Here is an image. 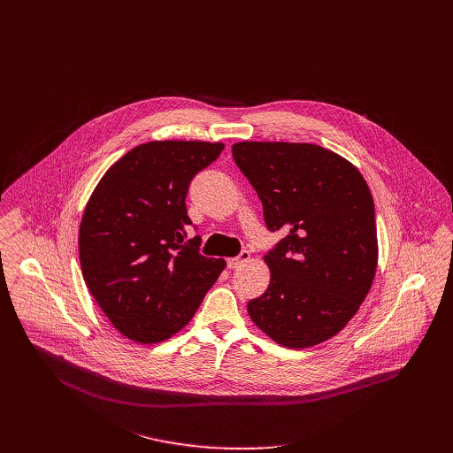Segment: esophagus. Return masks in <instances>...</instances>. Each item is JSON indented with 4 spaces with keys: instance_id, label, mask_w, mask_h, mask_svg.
Masks as SVG:
<instances>
[{
    "instance_id": "1",
    "label": "esophagus",
    "mask_w": 453,
    "mask_h": 453,
    "mask_svg": "<svg viewBox=\"0 0 453 453\" xmlns=\"http://www.w3.org/2000/svg\"><path fill=\"white\" fill-rule=\"evenodd\" d=\"M250 258H251V253H250V251H242L239 257L230 258L226 263H228V268H239V266H242L246 261H250Z\"/></svg>"
}]
</instances>
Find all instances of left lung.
<instances>
[{
	"label": "left lung",
	"instance_id": "1",
	"mask_svg": "<svg viewBox=\"0 0 453 453\" xmlns=\"http://www.w3.org/2000/svg\"><path fill=\"white\" fill-rule=\"evenodd\" d=\"M232 153L268 230L286 232L263 257L270 284L248 303L250 318L282 347L323 343L354 318L377 273L372 192L356 165L318 144L242 141Z\"/></svg>",
	"mask_w": 453,
	"mask_h": 453
}]
</instances>
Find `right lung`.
<instances>
[{
  "label": "right lung",
  "instance_id": "obj_1",
  "mask_svg": "<svg viewBox=\"0 0 453 453\" xmlns=\"http://www.w3.org/2000/svg\"><path fill=\"white\" fill-rule=\"evenodd\" d=\"M223 142L150 141L117 160L90 195L78 235L83 280L124 336L171 338L194 318L226 261L185 242L187 192Z\"/></svg>",
  "mask_w": 453,
  "mask_h": 453
}]
</instances>
